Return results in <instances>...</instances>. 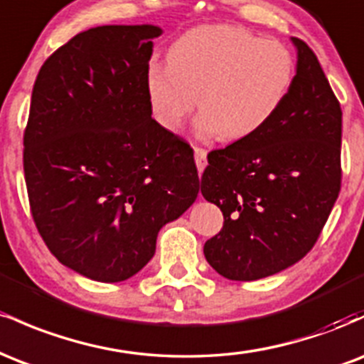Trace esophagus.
I'll use <instances>...</instances> for the list:
<instances>
[{"instance_id":"obj_1","label":"esophagus","mask_w":364,"mask_h":364,"mask_svg":"<svg viewBox=\"0 0 364 364\" xmlns=\"http://www.w3.org/2000/svg\"><path fill=\"white\" fill-rule=\"evenodd\" d=\"M195 162H196V168H198L200 173L205 169L207 166V150L202 147H195Z\"/></svg>"}]
</instances>
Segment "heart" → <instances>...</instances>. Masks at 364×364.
<instances>
[{
    "label": "heart",
    "mask_w": 364,
    "mask_h": 364,
    "mask_svg": "<svg viewBox=\"0 0 364 364\" xmlns=\"http://www.w3.org/2000/svg\"><path fill=\"white\" fill-rule=\"evenodd\" d=\"M292 77L294 58L282 43L232 25H208L171 46L168 66L152 63L145 87L154 118L168 132L185 127L198 95V135L237 141L274 119Z\"/></svg>",
    "instance_id": "1"
}]
</instances>
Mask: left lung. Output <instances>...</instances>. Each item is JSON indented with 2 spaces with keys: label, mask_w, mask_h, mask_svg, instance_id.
Masks as SVG:
<instances>
[{
  "label": "left lung",
  "mask_w": 364,
  "mask_h": 364,
  "mask_svg": "<svg viewBox=\"0 0 364 364\" xmlns=\"http://www.w3.org/2000/svg\"><path fill=\"white\" fill-rule=\"evenodd\" d=\"M291 41L298 65L281 109L257 135L212 150L202 174L203 198L224 215L203 253L231 281H257L301 260L341 191V104L310 46Z\"/></svg>",
  "instance_id": "obj_1"
}]
</instances>
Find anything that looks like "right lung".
Returning a JSON list of instances; mask_svg holds the SVG:
<instances>
[{
    "mask_svg": "<svg viewBox=\"0 0 364 364\" xmlns=\"http://www.w3.org/2000/svg\"><path fill=\"white\" fill-rule=\"evenodd\" d=\"M156 25H102L37 75L23 173L39 235L63 265L119 282L156 253L161 228L200 190L193 149L152 118L145 77Z\"/></svg>",
    "mask_w": 364,
    "mask_h": 364,
    "instance_id": "add662e5",
    "label": "right lung"
}]
</instances>
